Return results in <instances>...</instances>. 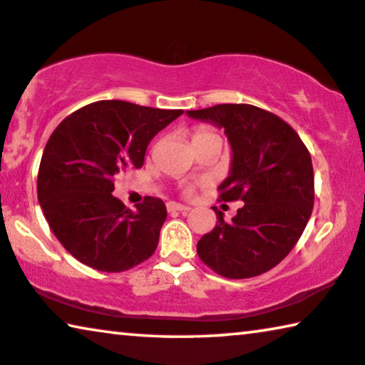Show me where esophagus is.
<instances>
[{"mask_svg":"<svg viewBox=\"0 0 365 365\" xmlns=\"http://www.w3.org/2000/svg\"><path fill=\"white\" fill-rule=\"evenodd\" d=\"M167 210L170 211V213H173V211H178V213H187V211H190V206L177 203V201H168Z\"/></svg>","mask_w":365,"mask_h":365,"instance_id":"1","label":"esophagus"}]
</instances>
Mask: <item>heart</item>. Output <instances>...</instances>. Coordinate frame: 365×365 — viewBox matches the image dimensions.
Segmentation results:
<instances>
[{
	"instance_id": "b5f03b06",
	"label": "heart",
	"mask_w": 365,
	"mask_h": 365,
	"mask_svg": "<svg viewBox=\"0 0 365 365\" xmlns=\"http://www.w3.org/2000/svg\"><path fill=\"white\" fill-rule=\"evenodd\" d=\"M201 139H220V135H217L213 129L198 128V129L193 133L192 143H197V140H201ZM190 192H192V188H187V193H190Z\"/></svg>"
}]
</instances>
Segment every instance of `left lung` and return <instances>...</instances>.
I'll use <instances>...</instances> for the list:
<instances>
[{
	"label": "left lung",
	"mask_w": 365,
	"mask_h": 365,
	"mask_svg": "<svg viewBox=\"0 0 365 365\" xmlns=\"http://www.w3.org/2000/svg\"><path fill=\"white\" fill-rule=\"evenodd\" d=\"M187 114L225 129L231 167L220 198L244 203L230 222L215 211L216 226L197 244L200 259L227 279L274 269L295 247L312 216L314 177L308 149L284 119L257 106L216 105Z\"/></svg>",
	"instance_id": "8db88e82"
}]
</instances>
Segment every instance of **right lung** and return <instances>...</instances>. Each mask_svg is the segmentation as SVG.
<instances>
[{"label":"right lung","instance_id":"1","mask_svg":"<svg viewBox=\"0 0 365 365\" xmlns=\"http://www.w3.org/2000/svg\"><path fill=\"white\" fill-rule=\"evenodd\" d=\"M182 113L96 101L65 118L48 138L37 198L53 235L81 264L124 272L154 254L165 203L148 197L130 211L113 197L114 177L143 167L152 138Z\"/></svg>","mask_w":365,"mask_h":365}]
</instances>
